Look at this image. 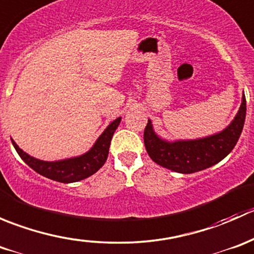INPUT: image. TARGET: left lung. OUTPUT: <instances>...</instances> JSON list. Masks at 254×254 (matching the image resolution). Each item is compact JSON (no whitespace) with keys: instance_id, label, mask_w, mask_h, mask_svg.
<instances>
[{"instance_id":"8db88e82","label":"left lung","mask_w":254,"mask_h":254,"mask_svg":"<svg viewBox=\"0 0 254 254\" xmlns=\"http://www.w3.org/2000/svg\"><path fill=\"white\" fill-rule=\"evenodd\" d=\"M246 119V98L242 96L236 117L221 131L193 140L162 139L148 119L143 131L146 151L153 162L178 173L199 172L224 160L236 146Z\"/></svg>"}]
</instances>
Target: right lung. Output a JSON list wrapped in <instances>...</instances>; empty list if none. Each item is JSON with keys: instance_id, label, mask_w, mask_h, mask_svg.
Returning <instances> with one entry per match:
<instances>
[{"instance_id": "add662e5", "label": "right lung", "mask_w": 254, "mask_h": 254, "mask_svg": "<svg viewBox=\"0 0 254 254\" xmlns=\"http://www.w3.org/2000/svg\"><path fill=\"white\" fill-rule=\"evenodd\" d=\"M120 120H122V117L113 120L87 152L75 156V157L65 158V160H38L24 152L14 142L13 139H12V143L20 158L37 173L47 177L49 179H53V181L61 182V183H73V182L82 181L87 177L94 175L106 163L113 134L117 130L118 125L120 124Z\"/></svg>"}]
</instances>
